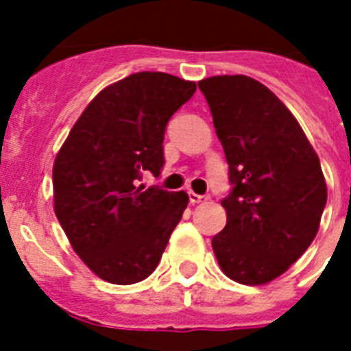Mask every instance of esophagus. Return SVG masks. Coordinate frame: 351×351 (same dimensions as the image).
Segmentation results:
<instances>
[{"mask_svg": "<svg viewBox=\"0 0 351 351\" xmlns=\"http://www.w3.org/2000/svg\"><path fill=\"white\" fill-rule=\"evenodd\" d=\"M206 200V197H202V195H197V193L189 191V202L191 204H200Z\"/></svg>", "mask_w": 351, "mask_h": 351, "instance_id": "1", "label": "esophagus"}]
</instances>
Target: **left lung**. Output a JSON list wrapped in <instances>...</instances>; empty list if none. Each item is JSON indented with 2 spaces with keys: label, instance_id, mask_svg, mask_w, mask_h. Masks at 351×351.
Segmentation results:
<instances>
[{
  "label": "left lung",
  "instance_id": "1",
  "mask_svg": "<svg viewBox=\"0 0 351 351\" xmlns=\"http://www.w3.org/2000/svg\"><path fill=\"white\" fill-rule=\"evenodd\" d=\"M224 147L233 189L211 240L220 269L258 286L280 277L315 239L328 189L321 162L289 109L261 82L234 74L198 82Z\"/></svg>",
  "mask_w": 351,
  "mask_h": 351
}]
</instances>
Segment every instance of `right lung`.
Segmentation results:
<instances>
[{
    "mask_svg": "<svg viewBox=\"0 0 351 351\" xmlns=\"http://www.w3.org/2000/svg\"><path fill=\"white\" fill-rule=\"evenodd\" d=\"M197 90L165 73H136L95 96L58 151L54 213L85 266L111 284L140 282L158 266L189 197L138 186L164 167L169 118Z\"/></svg>",
    "mask_w": 351,
    "mask_h": 351,
    "instance_id": "1",
    "label": "right lung"
}]
</instances>
